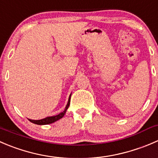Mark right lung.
I'll list each match as a JSON object with an SVG mask.
<instances>
[{
    "label": "right lung",
    "instance_id": "1",
    "mask_svg": "<svg viewBox=\"0 0 158 158\" xmlns=\"http://www.w3.org/2000/svg\"><path fill=\"white\" fill-rule=\"evenodd\" d=\"M71 94H70L69 99H68V104H67L63 112H61V113L59 114L55 115V116L47 117V118H44V119H41V120H31V119H28V120H29L31 122L34 123V124H38V125H45V124H52V123L58 121V120H60V118H62L64 116L67 110H68V108L69 107L70 102H71Z\"/></svg>",
    "mask_w": 158,
    "mask_h": 158
}]
</instances>
